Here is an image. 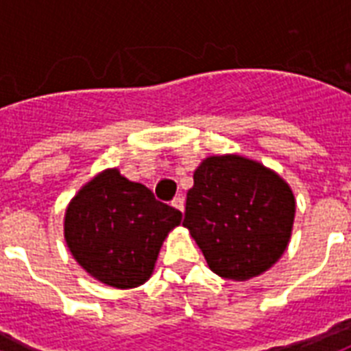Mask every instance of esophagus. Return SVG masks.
Listing matches in <instances>:
<instances>
[{
    "label": "esophagus",
    "instance_id": "1",
    "mask_svg": "<svg viewBox=\"0 0 351 351\" xmlns=\"http://www.w3.org/2000/svg\"><path fill=\"white\" fill-rule=\"evenodd\" d=\"M171 206L175 209H178V211H184V206H186V204H184V198L182 197H175L173 198V202H171Z\"/></svg>",
    "mask_w": 351,
    "mask_h": 351
}]
</instances>
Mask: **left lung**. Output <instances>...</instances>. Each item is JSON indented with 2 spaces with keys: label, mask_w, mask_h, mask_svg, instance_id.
Listing matches in <instances>:
<instances>
[{
  "label": "left lung",
  "mask_w": 351,
  "mask_h": 351,
  "mask_svg": "<svg viewBox=\"0 0 351 351\" xmlns=\"http://www.w3.org/2000/svg\"><path fill=\"white\" fill-rule=\"evenodd\" d=\"M193 180L184 228L211 271L242 282L277 264L297 209L282 176L242 154H213L202 160Z\"/></svg>",
  "instance_id": "left-lung-1"
}]
</instances>
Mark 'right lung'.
<instances>
[{
  "label": "right lung",
  "mask_w": 351,
  "mask_h": 351,
  "mask_svg": "<svg viewBox=\"0 0 351 351\" xmlns=\"http://www.w3.org/2000/svg\"><path fill=\"white\" fill-rule=\"evenodd\" d=\"M180 222L178 209L158 202L143 184L109 167L69 202L63 237L74 261L90 277L111 288L131 289L151 278L160 247Z\"/></svg>",
  "instance_id": "right-lung-1"
}]
</instances>
